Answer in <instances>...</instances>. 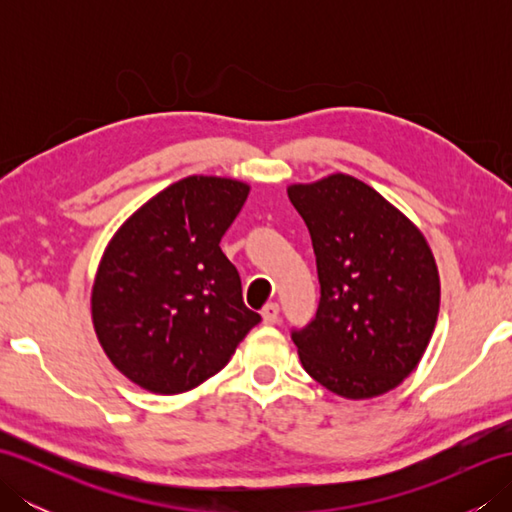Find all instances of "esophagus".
Returning a JSON list of instances; mask_svg holds the SVG:
<instances>
[{
    "label": "esophagus",
    "instance_id": "1",
    "mask_svg": "<svg viewBox=\"0 0 512 512\" xmlns=\"http://www.w3.org/2000/svg\"><path fill=\"white\" fill-rule=\"evenodd\" d=\"M262 319H264L266 325L277 323V319H279V306H277V303H266V306L262 308Z\"/></svg>",
    "mask_w": 512,
    "mask_h": 512
}]
</instances>
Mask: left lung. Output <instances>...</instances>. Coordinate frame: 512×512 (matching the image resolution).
<instances>
[{"label":"left lung","instance_id":"obj_1","mask_svg":"<svg viewBox=\"0 0 512 512\" xmlns=\"http://www.w3.org/2000/svg\"><path fill=\"white\" fill-rule=\"evenodd\" d=\"M317 255L321 299L292 330L325 389L363 400L405 380L431 341L440 277L427 239L383 195L345 173L288 187Z\"/></svg>","mask_w":512,"mask_h":512}]
</instances>
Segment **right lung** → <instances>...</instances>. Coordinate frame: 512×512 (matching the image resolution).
I'll list each match as a JSON object with an SVG mask.
<instances>
[{"mask_svg":"<svg viewBox=\"0 0 512 512\" xmlns=\"http://www.w3.org/2000/svg\"><path fill=\"white\" fill-rule=\"evenodd\" d=\"M250 187L189 176L154 195L107 244L92 321L107 358L154 394H182L215 376L262 321L220 239Z\"/></svg>","mask_w":512,"mask_h":512,"instance_id":"add662e5","label":"right lung"}]
</instances>
